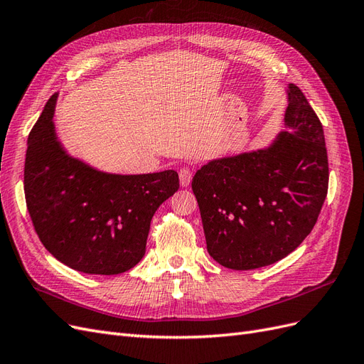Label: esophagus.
I'll return each mask as SVG.
<instances>
[{"label": "esophagus", "instance_id": "obj_1", "mask_svg": "<svg viewBox=\"0 0 364 364\" xmlns=\"http://www.w3.org/2000/svg\"><path fill=\"white\" fill-rule=\"evenodd\" d=\"M191 178H193V171L190 168L183 167L179 170V181L182 186H188L191 182Z\"/></svg>", "mask_w": 364, "mask_h": 364}]
</instances>
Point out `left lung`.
Here are the masks:
<instances>
[{"instance_id": "8db88e82", "label": "left lung", "mask_w": 364, "mask_h": 364, "mask_svg": "<svg viewBox=\"0 0 364 364\" xmlns=\"http://www.w3.org/2000/svg\"><path fill=\"white\" fill-rule=\"evenodd\" d=\"M287 102L285 130L267 147L209 161L193 178L208 253L223 267L285 258L321 214L329 178L323 127L293 83Z\"/></svg>"}]
</instances>
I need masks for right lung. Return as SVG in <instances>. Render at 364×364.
Returning <instances> with one entry per match:
<instances>
[{"mask_svg": "<svg viewBox=\"0 0 364 364\" xmlns=\"http://www.w3.org/2000/svg\"><path fill=\"white\" fill-rule=\"evenodd\" d=\"M58 94L47 102L27 142L24 193L39 240L77 272L118 274L146 253L156 209L179 190L174 170L117 174L74 158L54 127Z\"/></svg>", "mask_w": 364, "mask_h": 364, "instance_id": "right-lung-1", "label": "right lung"}]
</instances>
